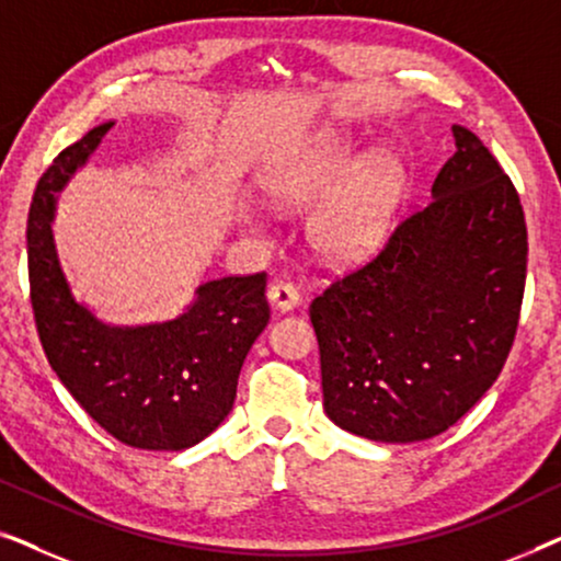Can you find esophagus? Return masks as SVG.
Segmentation results:
<instances>
[{
    "mask_svg": "<svg viewBox=\"0 0 561 561\" xmlns=\"http://www.w3.org/2000/svg\"><path fill=\"white\" fill-rule=\"evenodd\" d=\"M267 301L275 311H294L301 298H298V290L290 283H271L267 286Z\"/></svg>",
    "mask_w": 561,
    "mask_h": 561,
    "instance_id": "1",
    "label": "esophagus"
}]
</instances>
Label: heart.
Wrapping results in <instances>:
<instances>
[{
  "mask_svg": "<svg viewBox=\"0 0 561 561\" xmlns=\"http://www.w3.org/2000/svg\"><path fill=\"white\" fill-rule=\"evenodd\" d=\"M409 165L398 152L370 158L342 133H319L260 175V191L280 209L318 202L306 240L329 265H357L386 244L409 191Z\"/></svg>",
  "mask_w": 561,
  "mask_h": 561,
  "instance_id": "1",
  "label": "heart"
}]
</instances>
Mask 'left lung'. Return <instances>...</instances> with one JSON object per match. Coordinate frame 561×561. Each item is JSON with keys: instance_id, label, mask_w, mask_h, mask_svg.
<instances>
[{"instance_id": "left-lung-1", "label": "left lung", "mask_w": 561, "mask_h": 561, "mask_svg": "<svg viewBox=\"0 0 561 561\" xmlns=\"http://www.w3.org/2000/svg\"><path fill=\"white\" fill-rule=\"evenodd\" d=\"M451 135L432 202L311 301L327 416L373 442L447 432L501 375L518 329L520 198L478 135L462 125Z\"/></svg>"}]
</instances>
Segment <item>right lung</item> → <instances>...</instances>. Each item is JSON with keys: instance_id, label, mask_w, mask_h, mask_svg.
I'll return each instance as SVG.
<instances>
[{"instance_id": "1", "label": "right lung", "mask_w": 561, "mask_h": 561, "mask_svg": "<svg viewBox=\"0 0 561 561\" xmlns=\"http://www.w3.org/2000/svg\"><path fill=\"white\" fill-rule=\"evenodd\" d=\"M114 119L89 129L37 181L27 217L30 301L45 357L83 411L135 449L181 451L232 411L237 378L271 309L265 273L202 283L183 313L110 324L73 296L53 237L58 194L89 163Z\"/></svg>"}]
</instances>
